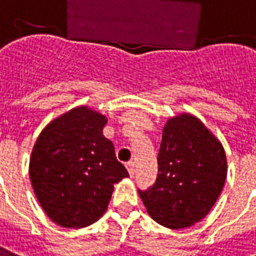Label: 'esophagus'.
<instances>
[{"label": "esophagus", "instance_id": "34e87169", "mask_svg": "<svg viewBox=\"0 0 256 256\" xmlns=\"http://www.w3.org/2000/svg\"><path fill=\"white\" fill-rule=\"evenodd\" d=\"M125 166H126V170L130 172V176H134V172H135V163L132 160H130Z\"/></svg>", "mask_w": 256, "mask_h": 256}]
</instances>
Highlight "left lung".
Instances as JSON below:
<instances>
[{
    "label": "left lung",
    "mask_w": 256,
    "mask_h": 256,
    "mask_svg": "<svg viewBox=\"0 0 256 256\" xmlns=\"http://www.w3.org/2000/svg\"><path fill=\"white\" fill-rule=\"evenodd\" d=\"M156 182L139 190L146 210L158 224L178 230L205 218L227 177L220 140L192 114L170 118L163 128Z\"/></svg>",
    "instance_id": "1"
}]
</instances>
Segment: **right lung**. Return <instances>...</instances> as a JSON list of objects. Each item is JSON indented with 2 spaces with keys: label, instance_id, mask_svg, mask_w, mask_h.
<instances>
[{
  "label": "right lung",
  "instance_id": "right-lung-1",
  "mask_svg": "<svg viewBox=\"0 0 256 256\" xmlns=\"http://www.w3.org/2000/svg\"><path fill=\"white\" fill-rule=\"evenodd\" d=\"M107 118L86 106L52 120L38 135L29 163L37 200L56 224L80 228L107 210L114 184L130 174L103 135Z\"/></svg>",
  "mask_w": 256,
  "mask_h": 256
}]
</instances>
